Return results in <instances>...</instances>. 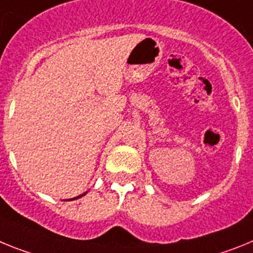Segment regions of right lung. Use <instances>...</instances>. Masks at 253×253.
Returning <instances> with one entry per match:
<instances>
[{"instance_id": "obj_1", "label": "right lung", "mask_w": 253, "mask_h": 253, "mask_svg": "<svg viewBox=\"0 0 253 253\" xmlns=\"http://www.w3.org/2000/svg\"><path fill=\"white\" fill-rule=\"evenodd\" d=\"M84 195H86V192H85V193H83V195H80V196H78V197H75V199H71V200H76V199H79V197H81V196H84Z\"/></svg>"}]
</instances>
